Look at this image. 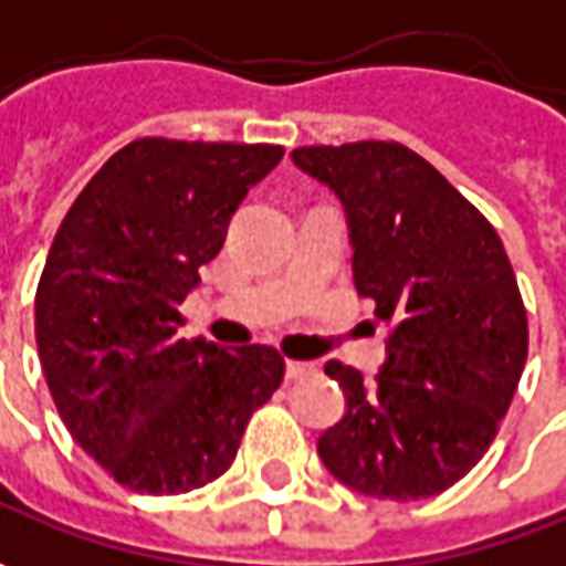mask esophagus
<instances>
[{
	"instance_id": "34e87169",
	"label": "esophagus",
	"mask_w": 566,
	"mask_h": 566,
	"mask_svg": "<svg viewBox=\"0 0 566 566\" xmlns=\"http://www.w3.org/2000/svg\"><path fill=\"white\" fill-rule=\"evenodd\" d=\"M316 366L313 363H301V360H287V379H303V376H313Z\"/></svg>"
}]
</instances>
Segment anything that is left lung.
<instances>
[{
    "instance_id": "1",
    "label": "left lung",
    "mask_w": 566,
    "mask_h": 566,
    "mask_svg": "<svg viewBox=\"0 0 566 566\" xmlns=\"http://www.w3.org/2000/svg\"><path fill=\"white\" fill-rule=\"evenodd\" d=\"M291 159L342 200L357 294L391 328L373 388L354 366L325 363L347 413L322 432V463L363 495H439L495 441L530 350L504 244L403 144L301 147Z\"/></svg>"
}]
</instances>
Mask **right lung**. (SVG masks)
<instances>
[{
  "label": "right lung",
  "mask_w": 566,
  "mask_h": 566,
  "mask_svg": "<svg viewBox=\"0 0 566 566\" xmlns=\"http://www.w3.org/2000/svg\"><path fill=\"white\" fill-rule=\"evenodd\" d=\"M282 156L272 144L140 137L55 231L36 284L40 363L74 441L130 492L178 495L222 476L282 385L275 347L178 335L200 265Z\"/></svg>",
  "instance_id": "1"
}]
</instances>
